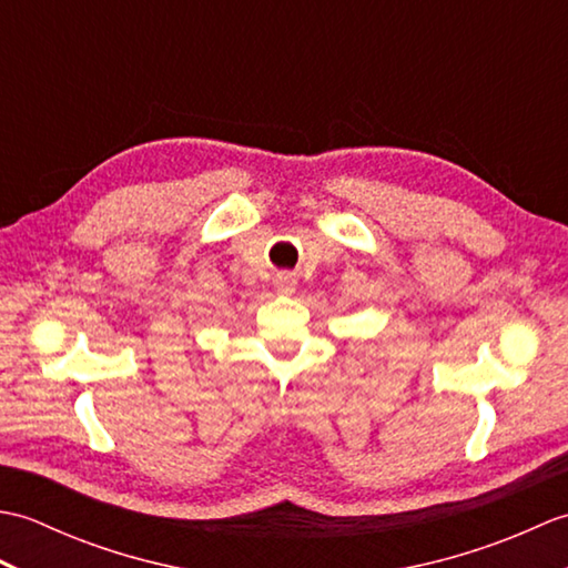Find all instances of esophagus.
Here are the masks:
<instances>
[{"label": "esophagus", "mask_w": 568, "mask_h": 568, "mask_svg": "<svg viewBox=\"0 0 568 568\" xmlns=\"http://www.w3.org/2000/svg\"><path fill=\"white\" fill-rule=\"evenodd\" d=\"M295 285H297V281H295V275H293V273H277V275H275V287H277V293L291 295V293L295 291Z\"/></svg>", "instance_id": "1"}]
</instances>
